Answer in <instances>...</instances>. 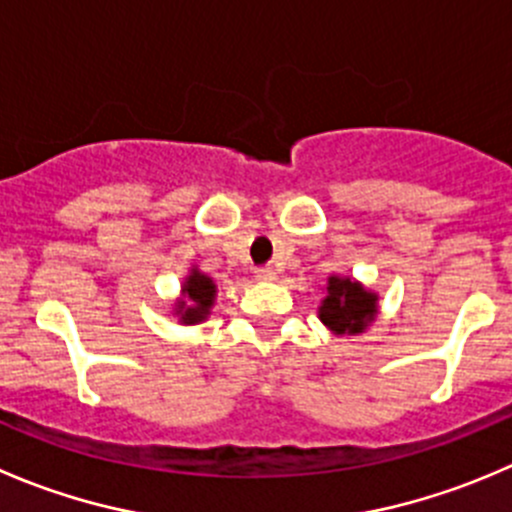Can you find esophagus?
<instances>
[{"label": "esophagus", "instance_id": "obj_1", "mask_svg": "<svg viewBox=\"0 0 512 512\" xmlns=\"http://www.w3.org/2000/svg\"><path fill=\"white\" fill-rule=\"evenodd\" d=\"M255 277H257V280H260V282H270V280H275L277 272L272 270V267H257Z\"/></svg>", "mask_w": 512, "mask_h": 512}]
</instances>
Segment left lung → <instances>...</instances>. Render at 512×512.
I'll return each mask as SVG.
<instances>
[{"label": "left lung", "instance_id": "left-lung-1", "mask_svg": "<svg viewBox=\"0 0 512 512\" xmlns=\"http://www.w3.org/2000/svg\"><path fill=\"white\" fill-rule=\"evenodd\" d=\"M375 300L372 292L362 290L350 277H330L327 297L320 307V320L337 335L362 332V327L375 317Z\"/></svg>", "mask_w": 512, "mask_h": 512}]
</instances>
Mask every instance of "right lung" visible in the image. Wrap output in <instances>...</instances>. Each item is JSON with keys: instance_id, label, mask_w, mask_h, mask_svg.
<instances>
[{"instance_id": "obj_1", "label": "right lung", "mask_w": 512, "mask_h": 512, "mask_svg": "<svg viewBox=\"0 0 512 512\" xmlns=\"http://www.w3.org/2000/svg\"><path fill=\"white\" fill-rule=\"evenodd\" d=\"M185 292H187V297H190L192 305L180 302L182 322H187V325H195V322L205 320L207 312H210L212 297H215V285H212L210 277L195 270L190 277H187Z\"/></svg>"}]
</instances>
